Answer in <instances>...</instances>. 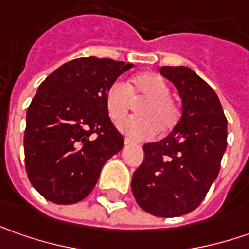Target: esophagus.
Wrapping results in <instances>:
<instances>
[{
    "label": "esophagus",
    "instance_id": "obj_1",
    "mask_svg": "<svg viewBox=\"0 0 249 249\" xmlns=\"http://www.w3.org/2000/svg\"><path fill=\"white\" fill-rule=\"evenodd\" d=\"M124 144H126V145H130V144H133V141L126 137V139H124Z\"/></svg>",
    "mask_w": 249,
    "mask_h": 249
}]
</instances>
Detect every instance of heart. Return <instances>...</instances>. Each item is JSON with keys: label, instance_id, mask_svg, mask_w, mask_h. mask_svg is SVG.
Wrapping results in <instances>:
<instances>
[{"label": "heart", "instance_id": "1", "mask_svg": "<svg viewBox=\"0 0 249 249\" xmlns=\"http://www.w3.org/2000/svg\"><path fill=\"white\" fill-rule=\"evenodd\" d=\"M170 87L158 73H140L127 86L120 80L110 83L105 91V108L113 123H120L129 115L131 102L139 116L126 120L120 130L134 140L154 139L162 130L170 131L180 118V110L175 100L169 95Z\"/></svg>", "mask_w": 249, "mask_h": 249}]
</instances>
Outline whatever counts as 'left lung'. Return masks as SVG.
<instances>
[{
    "instance_id": "obj_1",
    "label": "left lung",
    "mask_w": 249,
    "mask_h": 249,
    "mask_svg": "<svg viewBox=\"0 0 249 249\" xmlns=\"http://www.w3.org/2000/svg\"><path fill=\"white\" fill-rule=\"evenodd\" d=\"M175 84L183 115L172 133L144 148L131 191L141 209L159 217L194 211L216 180L227 145V119L213 89L186 66H162Z\"/></svg>"
}]
</instances>
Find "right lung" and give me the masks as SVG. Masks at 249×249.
<instances>
[{"label":"right lung","instance_id":"1","mask_svg":"<svg viewBox=\"0 0 249 249\" xmlns=\"http://www.w3.org/2000/svg\"><path fill=\"white\" fill-rule=\"evenodd\" d=\"M130 68L109 58H79L40 84L26 113L24 165L45 199L59 205L84 199L107 160L123 148L104 97Z\"/></svg>","mask_w":249,"mask_h":249}]
</instances>
